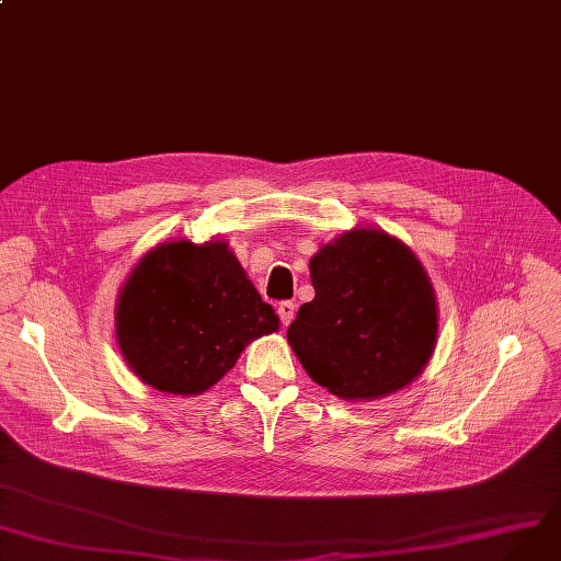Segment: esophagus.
Wrapping results in <instances>:
<instances>
[{"label":"esophagus","mask_w":561,"mask_h":561,"mask_svg":"<svg viewBox=\"0 0 561 561\" xmlns=\"http://www.w3.org/2000/svg\"><path fill=\"white\" fill-rule=\"evenodd\" d=\"M294 314H296V306L291 304V300H283V304H278V317H280L283 325H289Z\"/></svg>","instance_id":"obj_1"}]
</instances>
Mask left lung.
I'll return each mask as SVG.
<instances>
[{"mask_svg": "<svg viewBox=\"0 0 561 561\" xmlns=\"http://www.w3.org/2000/svg\"><path fill=\"white\" fill-rule=\"evenodd\" d=\"M314 298L287 328L310 377L343 400L389 396L434 353L436 296L413 251L377 229H355L312 261Z\"/></svg>", "mask_w": 561, "mask_h": 561, "instance_id": "1", "label": "left lung"}]
</instances>
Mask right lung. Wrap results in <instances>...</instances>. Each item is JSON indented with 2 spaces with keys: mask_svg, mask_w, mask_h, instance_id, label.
Returning a JSON list of instances; mask_svg holds the SVG:
<instances>
[{
  "mask_svg": "<svg viewBox=\"0 0 561 561\" xmlns=\"http://www.w3.org/2000/svg\"><path fill=\"white\" fill-rule=\"evenodd\" d=\"M278 317L225 242L154 247L127 278L116 336L123 357L152 389L197 396L233 368L251 339Z\"/></svg>",
  "mask_w": 561,
  "mask_h": 561,
  "instance_id": "obj_1",
  "label": "right lung"
}]
</instances>
